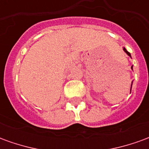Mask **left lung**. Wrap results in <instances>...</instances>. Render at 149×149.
<instances>
[{
    "mask_svg": "<svg viewBox=\"0 0 149 149\" xmlns=\"http://www.w3.org/2000/svg\"><path fill=\"white\" fill-rule=\"evenodd\" d=\"M124 51H125V52H126V53H127V54H128V55L129 56H131V55H130V53H129V52H128V51H127V50L125 49V48H124Z\"/></svg>",
    "mask_w": 149,
    "mask_h": 149,
    "instance_id": "8db88e82",
    "label": "left lung"
}]
</instances>
